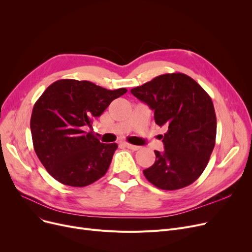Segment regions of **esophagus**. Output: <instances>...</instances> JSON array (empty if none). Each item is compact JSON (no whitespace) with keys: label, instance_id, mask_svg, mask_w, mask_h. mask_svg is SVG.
<instances>
[{"label":"esophagus","instance_id":"1","mask_svg":"<svg viewBox=\"0 0 252 252\" xmlns=\"http://www.w3.org/2000/svg\"><path fill=\"white\" fill-rule=\"evenodd\" d=\"M125 146L126 147V148H128V149H130V150H134V151H137V150H139L141 147L140 146H136V145H131V144H129V143H126V142H124L123 143Z\"/></svg>","mask_w":252,"mask_h":252}]
</instances>
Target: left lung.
Listing matches in <instances>:
<instances>
[{
    "instance_id": "1",
    "label": "left lung",
    "mask_w": 252,
    "mask_h": 252,
    "mask_svg": "<svg viewBox=\"0 0 252 252\" xmlns=\"http://www.w3.org/2000/svg\"><path fill=\"white\" fill-rule=\"evenodd\" d=\"M154 111L155 123L166 126L164 151H154L155 162L143 170L157 188L178 190L201 176L215 148L217 117L213 101L193 78L166 73L130 90Z\"/></svg>"
}]
</instances>
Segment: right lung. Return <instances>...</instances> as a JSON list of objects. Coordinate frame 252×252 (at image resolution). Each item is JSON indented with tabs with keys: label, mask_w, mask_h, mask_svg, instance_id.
<instances>
[{
	"label": "right lung",
	"mask_w": 252,
	"mask_h": 252,
	"mask_svg": "<svg viewBox=\"0 0 252 252\" xmlns=\"http://www.w3.org/2000/svg\"><path fill=\"white\" fill-rule=\"evenodd\" d=\"M126 89L107 90L88 81L60 79L35 102L31 130L34 151L48 173L71 187H85L108 170L117 144L101 143L85 128Z\"/></svg>",
	"instance_id": "right-lung-1"
}]
</instances>
